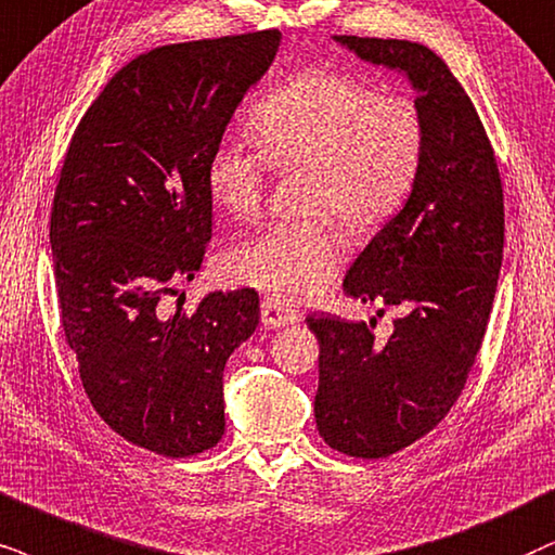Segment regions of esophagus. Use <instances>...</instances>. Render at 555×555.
Masks as SVG:
<instances>
[{
	"mask_svg": "<svg viewBox=\"0 0 555 555\" xmlns=\"http://www.w3.org/2000/svg\"><path fill=\"white\" fill-rule=\"evenodd\" d=\"M261 320L266 327H284V325H294V322L299 320V314H297V310H292L289 305H284V301H279L273 297H263Z\"/></svg>",
	"mask_w": 555,
	"mask_h": 555,
	"instance_id": "esophagus-1",
	"label": "esophagus"
}]
</instances>
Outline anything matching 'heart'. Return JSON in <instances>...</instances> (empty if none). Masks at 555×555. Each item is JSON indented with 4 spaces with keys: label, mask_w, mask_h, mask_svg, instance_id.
I'll return each mask as SVG.
<instances>
[{
    "label": "heart",
    "mask_w": 555,
    "mask_h": 555,
    "mask_svg": "<svg viewBox=\"0 0 555 555\" xmlns=\"http://www.w3.org/2000/svg\"><path fill=\"white\" fill-rule=\"evenodd\" d=\"M261 149L222 135L207 158V192L225 212L261 207L269 168L305 166L301 207L335 212L353 233L382 228L415 184L425 120L410 96H378L343 74H305L254 112ZM343 261V235L325 215L269 222L228 254V273L279 301L312 297Z\"/></svg>",
    "instance_id": "b5f03b06"
}]
</instances>
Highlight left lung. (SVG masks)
<instances>
[{"instance_id": "1", "label": "left lung", "mask_w": 555, "mask_h": 555, "mask_svg": "<svg viewBox=\"0 0 555 555\" xmlns=\"http://www.w3.org/2000/svg\"><path fill=\"white\" fill-rule=\"evenodd\" d=\"M335 43L404 74L425 120L423 164L404 207L343 279L348 297L397 307L391 335L378 338L376 318H307L320 340L322 440L356 459H387L430 433L472 374L502 266V179L472 100L438 53L356 35H335Z\"/></svg>"}]
</instances>
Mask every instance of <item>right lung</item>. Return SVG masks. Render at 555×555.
<instances>
[{
	"instance_id": "right-lung-1",
	"label": "right lung",
	"mask_w": 555,
	"mask_h": 555,
	"mask_svg": "<svg viewBox=\"0 0 555 555\" xmlns=\"http://www.w3.org/2000/svg\"><path fill=\"white\" fill-rule=\"evenodd\" d=\"M282 33L160 46L122 66L81 117L51 212L61 325L83 391L132 446L184 459L225 433L222 371L254 335L258 294L192 282L212 237L207 158Z\"/></svg>"
}]
</instances>
